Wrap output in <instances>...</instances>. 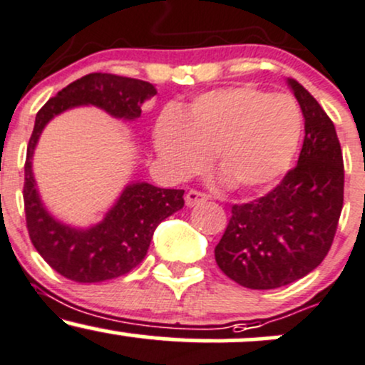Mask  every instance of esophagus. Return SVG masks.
<instances>
[{"label":"esophagus","instance_id":"34e87169","mask_svg":"<svg viewBox=\"0 0 365 365\" xmlns=\"http://www.w3.org/2000/svg\"><path fill=\"white\" fill-rule=\"evenodd\" d=\"M204 200H207V195L200 190H194V188H192V190H188L185 195V204L188 207L195 206V204H199V202H204Z\"/></svg>","mask_w":365,"mask_h":365}]
</instances>
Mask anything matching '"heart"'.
Segmentation results:
<instances>
[{
  "instance_id": "obj_1",
  "label": "heart",
  "mask_w": 365,
  "mask_h": 365,
  "mask_svg": "<svg viewBox=\"0 0 365 365\" xmlns=\"http://www.w3.org/2000/svg\"><path fill=\"white\" fill-rule=\"evenodd\" d=\"M304 118L287 94L252 86L204 92L183 113L166 110L156 123V149L165 165L185 178L216 168L242 192L276 182L292 165L302 139Z\"/></svg>"
}]
</instances>
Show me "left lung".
Returning <instances> with one entry per match:
<instances>
[{
	"instance_id": "8db88e82",
	"label": "left lung",
	"mask_w": 365,
	"mask_h": 365,
	"mask_svg": "<svg viewBox=\"0 0 365 365\" xmlns=\"http://www.w3.org/2000/svg\"><path fill=\"white\" fill-rule=\"evenodd\" d=\"M305 120L297 166L266 195L233 204L215 249L217 266L250 290H271L304 278L329 252L343 207L341 145L314 96L290 78Z\"/></svg>"
}]
</instances>
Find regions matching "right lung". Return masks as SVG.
I'll use <instances>...</instances> for the list:
<instances>
[{"instance_id": "right-lung-1", "label": "right lung", "mask_w": 365, "mask_h": 365, "mask_svg": "<svg viewBox=\"0 0 365 365\" xmlns=\"http://www.w3.org/2000/svg\"><path fill=\"white\" fill-rule=\"evenodd\" d=\"M156 94L153 83L113 73H89L66 86L37 111L25 158L24 209L31 242L56 273L77 283H98L130 273L148 254L154 230L183 207L185 190L132 183L104 221L89 230L61 225L41 204L31 159L44 125L58 113L94 104L118 118L140 116V104Z\"/></svg>"}]
</instances>
